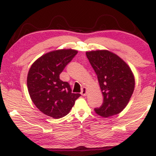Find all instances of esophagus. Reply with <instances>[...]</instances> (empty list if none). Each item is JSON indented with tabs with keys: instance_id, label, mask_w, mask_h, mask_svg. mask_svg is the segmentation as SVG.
Returning a JSON list of instances; mask_svg holds the SVG:
<instances>
[{
	"instance_id": "34e87169",
	"label": "esophagus",
	"mask_w": 156,
	"mask_h": 156,
	"mask_svg": "<svg viewBox=\"0 0 156 156\" xmlns=\"http://www.w3.org/2000/svg\"><path fill=\"white\" fill-rule=\"evenodd\" d=\"M87 92H88V90H87V89H86V87L82 88L81 92H80V94H81L83 95V96H86V94H87Z\"/></svg>"
}]
</instances>
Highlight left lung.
Segmentation results:
<instances>
[{"label": "left lung", "instance_id": "1", "mask_svg": "<svg viewBox=\"0 0 156 156\" xmlns=\"http://www.w3.org/2000/svg\"><path fill=\"white\" fill-rule=\"evenodd\" d=\"M86 54L104 97L102 106L95 108V112L103 118L120 113L128 105L134 90V76L130 67L108 50L90 51Z\"/></svg>", "mask_w": 156, "mask_h": 156}]
</instances>
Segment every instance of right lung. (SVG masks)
<instances>
[{
  "label": "right lung",
  "mask_w": 156,
  "mask_h": 156,
  "mask_svg": "<svg viewBox=\"0 0 156 156\" xmlns=\"http://www.w3.org/2000/svg\"><path fill=\"white\" fill-rule=\"evenodd\" d=\"M78 51H51L37 59L30 68L27 85L30 97L36 108L45 115L57 119L69 113L80 94L71 92L67 82L59 74Z\"/></svg>",
  "instance_id": "1"
}]
</instances>
